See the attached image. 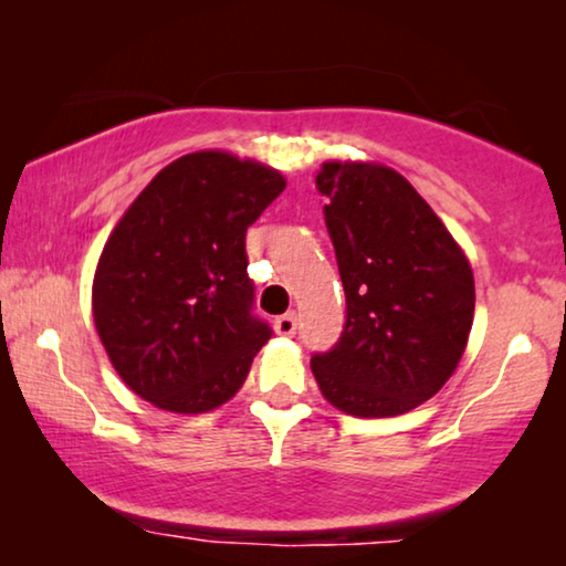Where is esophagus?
Wrapping results in <instances>:
<instances>
[{
	"label": "esophagus",
	"instance_id": "obj_1",
	"mask_svg": "<svg viewBox=\"0 0 566 566\" xmlns=\"http://www.w3.org/2000/svg\"><path fill=\"white\" fill-rule=\"evenodd\" d=\"M275 332H277V335H283V337L296 335V314L289 312V314L277 316V319H275Z\"/></svg>",
	"mask_w": 566,
	"mask_h": 566
}]
</instances>
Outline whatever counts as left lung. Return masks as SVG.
Here are the masks:
<instances>
[{
	"instance_id": "obj_1",
	"label": "left lung",
	"mask_w": 566,
	"mask_h": 566,
	"mask_svg": "<svg viewBox=\"0 0 566 566\" xmlns=\"http://www.w3.org/2000/svg\"><path fill=\"white\" fill-rule=\"evenodd\" d=\"M316 188L347 319L312 370L345 415L394 417L443 389L474 322V273L436 211L391 167L324 161Z\"/></svg>"
}]
</instances>
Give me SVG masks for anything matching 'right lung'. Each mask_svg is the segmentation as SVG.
Returning <instances> with one entry per match:
<instances>
[{
	"mask_svg": "<svg viewBox=\"0 0 566 566\" xmlns=\"http://www.w3.org/2000/svg\"><path fill=\"white\" fill-rule=\"evenodd\" d=\"M283 188L273 167L196 151L161 169L123 213L99 254L92 314L130 391L200 415L242 389L273 335L252 314L244 237Z\"/></svg>",
	"mask_w": 566,
	"mask_h": 566,
	"instance_id": "right-lung-1",
	"label": "right lung"
}]
</instances>
